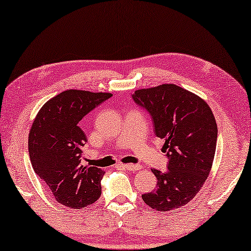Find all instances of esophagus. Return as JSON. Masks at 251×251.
<instances>
[{
	"instance_id": "34e87169",
	"label": "esophagus",
	"mask_w": 251,
	"mask_h": 251,
	"mask_svg": "<svg viewBox=\"0 0 251 251\" xmlns=\"http://www.w3.org/2000/svg\"><path fill=\"white\" fill-rule=\"evenodd\" d=\"M123 168L127 169V171L136 172V171H140V169H141V166H140V165H132V164H127V165H123Z\"/></svg>"
}]
</instances>
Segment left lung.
Returning a JSON list of instances; mask_svg holds the SVG:
<instances>
[{
	"mask_svg": "<svg viewBox=\"0 0 251 251\" xmlns=\"http://www.w3.org/2000/svg\"><path fill=\"white\" fill-rule=\"evenodd\" d=\"M132 98L150 114L168 158L165 173L152 169L157 188L142 199L152 209H177L195 198L210 173L217 141L213 111L202 99L174 84L137 90Z\"/></svg>",
	"mask_w": 251,
	"mask_h": 251,
	"instance_id": "1",
	"label": "left lung"
}]
</instances>
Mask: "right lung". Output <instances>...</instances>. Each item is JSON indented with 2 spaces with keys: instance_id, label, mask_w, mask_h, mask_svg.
Returning a JSON list of instances; mask_svg holds the SVG:
<instances>
[{
  "instance_id": "obj_1",
  "label": "right lung",
  "mask_w": 251,
  "mask_h": 251,
  "mask_svg": "<svg viewBox=\"0 0 251 251\" xmlns=\"http://www.w3.org/2000/svg\"><path fill=\"white\" fill-rule=\"evenodd\" d=\"M111 97L102 92L63 91L41 108L31 125V166L55 200L66 207L82 209L101 196L104 171L80 162L87 140L79 122Z\"/></svg>"
}]
</instances>
